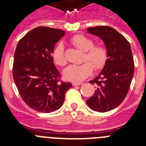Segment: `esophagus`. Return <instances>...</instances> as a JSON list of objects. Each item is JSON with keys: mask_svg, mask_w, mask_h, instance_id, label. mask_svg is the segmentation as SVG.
I'll use <instances>...</instances> for the list:
<instances>
[{"mask_svg": "<svg viewBox=\"0 0 146 146\" xmlns=\"http://www.w3.org/2000/svg\"><path fill=\"white\" fill-rule=\"evenodd\" d=\"M82 83L81 82H72V85L74 86H80V85H81Z\"/></svg>", "mask_w": 146, "mask_h": 146, "instance_id": "1", "label": "esophagus"}]
</instances>
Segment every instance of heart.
Masks as SVG:
<instances>
[{
    "label": "heart",
    "mask_w": 146,
    "mask_h": 146,
    "mask_svg": "<svg viewBox=\"0 0 146 146\" xmlns=\"http://www.w3.org/2000/svg\"><path fill=\"white\" fill-rule=\"evenodd\" d=\"M73 46L84 52L80 65H71L64 71V76L67 80L81 82L92 74L94 69L96 71L102 69L108 59L107 48L101 44L94 45V41L83 35H76L70 40ZM54 62L60 66L67 64L64 45L58 44L52 51ZM86 62H85L84 61Z\"/></svg>",
    "instance_id": "heart-1"
}]
</instances>
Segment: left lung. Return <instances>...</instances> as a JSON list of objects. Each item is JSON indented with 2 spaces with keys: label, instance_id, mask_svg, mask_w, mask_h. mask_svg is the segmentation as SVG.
I'll return each instance as SVG.
<instances>
[{
  "label": "left lung",
  "instance_id": "obj_1",
  "mask_svg": "<svg viewBox=\"0 0 146 146\" xmlns=\"http://www.w3.org/2000/svg\"><path fill=\"white\" fill-rule=\"evenodd\" d=\"M87 30L103 40L108 59L100 74L90 81L96 89L86 103L94 111L105 113L117 108L128 94L135 71L133 55L129 42L114 28L96 26Z\"/></svg>",
  "mask_w": 146,
  "mask_h": 146
}]
</instances>
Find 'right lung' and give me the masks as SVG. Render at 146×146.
<instances>
[{"instance_id": "add662e5", "label": "right lung", "mask_w": 146, "mask_h": 146, "mask_svg": "<svg viewBox=\"0 0 146 146\" xmlns=\"http://www.w3.org/2000/svg\"><path fill=\"white\" fill-rule=\"evenodd\" d=\"M64 31L38 27L25 34L17 45L13 63V77L23 100L37 112L50 113L64 104L70 82L60 80L53 63L55 44Z\"/></svg>"}]
</instances>
